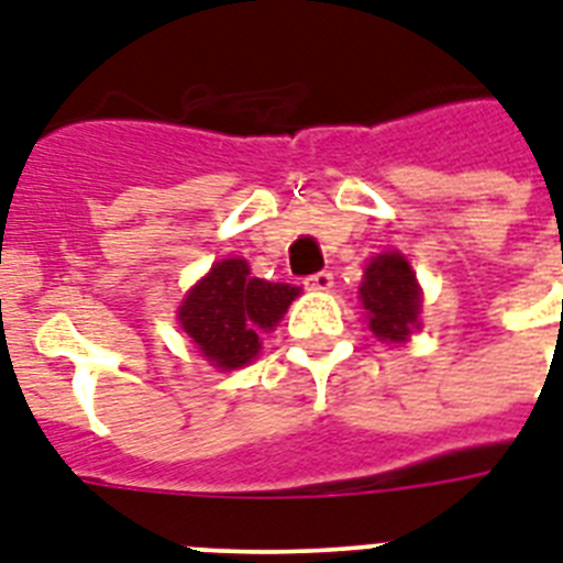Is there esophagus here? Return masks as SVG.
I'll return each mask as SVG.
<instances>
[{"mask_svg":"<svg viewBox=\"0 0 563 563\" xmlns=\"http://www.w3.org/2000/svg\"><path fill=\"white\" fill-rule=\"evenodd\" d=\"M303 286L312 291H329L332 286H335V277H332L329 272H318V274H312V277H306Z\"/></svg>","mask_w":563,"mask_h":563,"instance_id":"esophagus-1","label":"esophagus"}]
</instances>
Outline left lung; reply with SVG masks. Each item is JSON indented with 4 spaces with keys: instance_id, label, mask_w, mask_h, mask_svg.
<instances>
[{
    "instance_id": "1",
    "label": "left lung",
    "mask_w": 563,
    "mask_h": 563,
    "mask_svg": "<svg viewBox=\"0 0 563 563\" xmlns=\"http://www.w3.org/2000/svg\"><path fill=\"white\" fill-rule=\"evenodd\" d=\"M361 303L378 341H405L419 318V286L401 254H378L364 272Z\"/></svg>"
}]
</instances>
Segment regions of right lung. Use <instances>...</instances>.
<instances>
[{"label":"right lung","mask_w":563,"mask_h":563,"mask_svg":"<svg viewBox=\"0 0 563 563\" xmlns=\"http://www.w3.org/2000/svg\"><path fill=\"white\" fill-rule=\"evenodd\" d=\"M300 289L251 277L245 260H222L185 297L178 321L199 353L222 369H236L260 353V332L280 321Z\"/></svg>","instance_id":"add662e5"}]
</instances>
